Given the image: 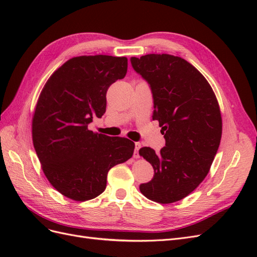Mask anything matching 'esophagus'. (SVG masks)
<instances>
[{
	"label": "esophagus",
	"instance_id": "34e87169",
	"mask_svg": "<svg viewBox=\"0 0 257 257\" xmlns=\"http://www.w3.org/2000/svg\"><path fill=\"white\" fill-rule=\"evenodd\" d=\"M142 148V144L141 143H135V150H134V158H139V153H138V151H139V149H141Z\"/></svg>",
	"mask_w": 257,
	"mask_h": 257
}]
</instances>
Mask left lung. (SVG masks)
Returning a JSON list of instances; mask_svg holds the SVG:
<instances>
[{
    "instance_id": "8db88e82",
    "label": "left lung",
    "mask_w": 257,
    "mask_h": 257,
    "mask_svg": "<svg viewBox=\"0 0 257 257\" xmlns=\"http://www.w3.org/2000/svg\"><path fill=\"white\" fill-rule=\"evenodd\" d=\"M134 71L148 82L165 147H149L139 155L153 166L152 180L139 190L150 200L170 204L188 196L209 173L219 149L222 118L216 97L197 69L170 54L132 57Z\"/></svg>"
}]
</instances>
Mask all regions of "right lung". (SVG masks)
I'll list each match as a JSON object with an SVG mask.
<instances>
[{
    "instance_id": "right-lung-1",
    "label": "right lung",
    "mask_w": 257,
    "mask_h": 257,
    "mask_svg": "<svg viewBox=\"0 0 257 257\" xmlns=\"http://www.w3.org/2000/svg\"><path fill=\"white\" fill-rule=\"evenodd\" d=\"M126 72L125 57H76L51 75L41 93L32 121L33 145L48 181L68 198H95L106 189L109 169L133 155L130 139L88 128L106 111L108 88Z\"/></svg>"
}]
</instances>
